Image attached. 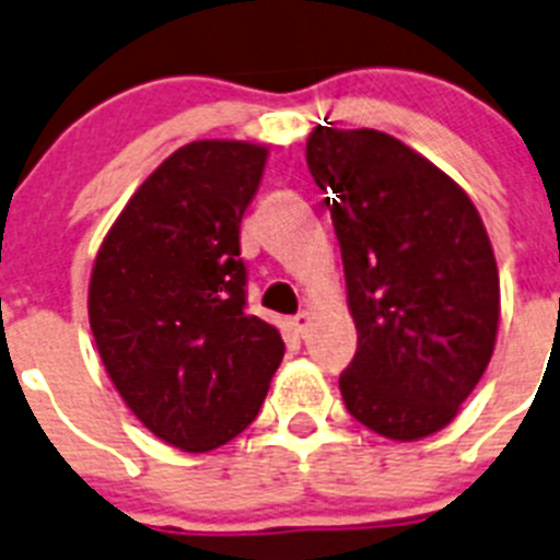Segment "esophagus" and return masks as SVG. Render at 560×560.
<instances>
[{"label":"esophagus","mask_w":560,"mask_h":560,"mask_svg":"<svg viewBox=\"0 0 560 560\" xmlns=\"http://www.w3.org/2000/svg\"><path fill=\"white\" fill-rule=\"evenodd\" d=\"M287 327L293 329L295 335L307 332V327H310V313H307V310H301L299 315H293V318H287Z\"/></svg>","instance_id":"esophagus-1"}]
</instances>
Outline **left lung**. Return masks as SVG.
<instances>
[{"mask_svg": "<svg viewBox=\"0 0 560 560\" xmlns=\"http://www.w3.org/2000/svg\"><path fill=\"white\" fill-rule=\"evenodd\" d=\"M307 165L329 191L358 352L340 395L397 442L448 425L490 363L502 315L485 222L459 183L377 129L318 124Z\"/></svg>", "mask_w": 560, "mask_h": 560, "instance_id": "obj_1", "label": "left lung"}]
</instances>
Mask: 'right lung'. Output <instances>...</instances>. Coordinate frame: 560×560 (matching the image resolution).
Masks as SVG:
<instances>
[{"label": "right lung", "mask_w": 560, "mask_h": 560, "mask_svg": "<svg viewBox=\"0 0 560 560\" xmlns=\"http://www.w3.org/2000/svg\"><path fill=\"white\" fill-rule=\"evenodd\" d=\"M267 145L194 140L140 183L95 253L90 329L109 381L154 436L206 454L242 434L284 358L245 310L240 222Z\"/></svg>", "instance_id": "right-lung-1"}]
</instances>
